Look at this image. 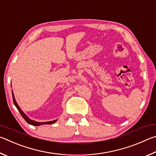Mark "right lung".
<instances>
[{
	"label": "right lung",
	"mask_w": 156,
	"mask_h": 156,
	"mask_svg": "<svg viewBox=\"0 0 156 156\" xmlns=\"http://www.w3.org/2000/svg\"><path fill=\"white\" fill-rule=\"evenodd\" d=\"M12 97H13V103H14L15 106L16 107V108L18 109V110L19 111V112L20 113V114L22 115V116L23 117V119L25 120V121L28 122L29 124L31 125H34V126H39V125H49V124H53L54 122H55L57 120H54L53 121H48V122H37V121H33V120L30 119L28 116H27L24 113V112L21 110L20 108L19 107V105H18L17 102H16V101L15 99V97H14V95H13V91H12Z\"/></svg>",
	"instance_id": "obj_1"
}]
</instances>
